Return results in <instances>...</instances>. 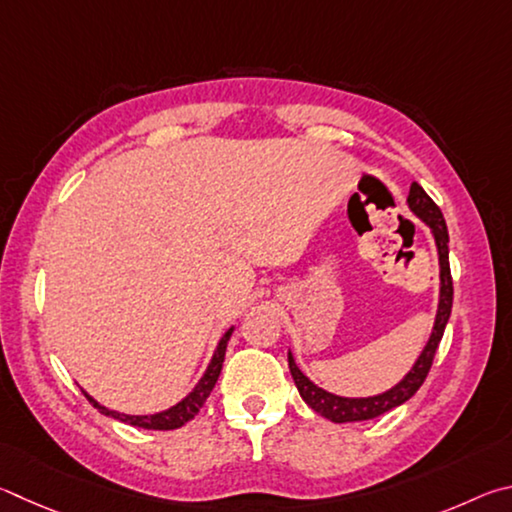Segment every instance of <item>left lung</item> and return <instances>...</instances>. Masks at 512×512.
<instances>
[{
  "instance_id": "left-lung-1",
  "label": "left lung",
  "mask_w": 512,
  "mask_h": 512,
  "mask_svg": "<svg viewBox=\"0 0 512 512\" xmlns=\"http://www.w3.org/2000/svg\"><path fill=\"white\" fill-rule=\"evenodd\" d=\"M407 204L414 215H418L429 229H432V236L436 242V251H438V267H441V292H438V310H436V319H434V328L432 335H429L427 344L423 348V353L418 355L416 364L411 366V371L402 378L396 387H391L389 391L378 393V396H369V398H344V396H335L326 389L317 387L308 375H303L301 369L294 362L292 353H288V364H290V373L294 378V384L301 393V398L306 400V405L310 409H315L319 416H324L333 423H357V420H371L378 418L382 414H387L393 407H400L402 402H407L414 393L423 387V382L427 378L429 369H432L436 348L441 344L447 319H450L452 312V297H454V288H452V274H450V236H447V224L445 218L438 206L434 204L432 197H429L423 186L420 184H411L409 188V197Z\"/></svg>"
}]
</instances>
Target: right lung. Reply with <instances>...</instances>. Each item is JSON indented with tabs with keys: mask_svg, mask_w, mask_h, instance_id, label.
<instances>
[{
	"mask_svg": "<svg viewBox=\"0 0 512 512\" xmlns=\"http://www.w3.org/2000/svg\"><path fill=\"white\" fill-rule=\"evenodd\" d=\"M233 333V328H229L227 333L222 335V339L218 342V348H215V353L211 357V364L206 366L204 375L200 378V382L195 384V389L188 393L184 400H179L177 405H173L166 411H159V414H150V416H130V414H119V411H112L103 407L101 402H96L92 396H87V400L92 402V405L101 411L103 416H110L121 420V423H128L134 427H141V429H177L186 425L188 420H193L197 411L202 409V405L206 402V398L211 396V391L215 387V382L220 378V371H222V362H224V351H227V344H229V337Z\"/></svg>",
	"mask_w": 512,
	"mask_h": 512,
	"instance_id": "1",
	"label": "right lung"
}]
</instances>
